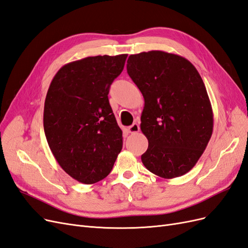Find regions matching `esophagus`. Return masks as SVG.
I'll list each match as a JSON object with an SVG mask.
<instances>
[{"label":"esophagus","mask_w":248,"mask_h":248,"mask_svg":"<svg viewBox=\"0 0 248 248\" xmlns=\"http://www.w3.org/2000/svg\"><path fill=\"white\" fill-rule=\"evenodd\" d=\"M128 131L130 133H137L140 131V125L137 123H133L131 126L128 127Z\"/></svg>","instance_id":"esophagus-1"}]
</instances>
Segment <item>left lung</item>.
Listing matches in <instances>:
<instances>
[{"label":"left lung","mask_w":248,"mask_h":248,"mask_svg":"<svg viewBox=\"0 0 248 248\" xmlns=\"http://www.w3.org/2000/svg\"><path fill=\"white\" fill-rule=\"evenodd\" d=\"M127 72L145 99L140 130L148 139L141 161L164 179L188 172L213 132L211 102L188 60L162 50L130 55Z\"/></svg>","instance_id":"1"}]
</instances>
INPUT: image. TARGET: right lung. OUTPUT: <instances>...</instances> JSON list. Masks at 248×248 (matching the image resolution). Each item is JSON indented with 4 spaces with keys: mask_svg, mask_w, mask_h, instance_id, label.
Masks as SVG:
<instances>
[{
    "mask_svg": "<svg viewBox=\"0 0 248 248\" xmlns=\"http://www.w3.org/2000/svg\"><path fill=\"white\" fill-rule=\"evenodd\" d=\"M126 58V54L104 55L70 62L49 85L44 133L60 167L80 183L94 184L106 178L122 150V130L108 95Z\"/></svg>",
    "mask_w": 248,
    "mask_h": 248,
    "instance_id": "right-lung-1",
    "label": "right lung"
}]
</instances>
